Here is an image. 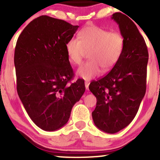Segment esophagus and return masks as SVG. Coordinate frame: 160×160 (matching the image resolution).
<instances>
[{
	"instance_id": "1",
	"label": "esophagus",
	"mask_w": 160,
	"mask_h": 160,
	"mask_svg": "<svg viewBox=\"0 0 160 160\" xmlns=\"http://www.w3.org/2000/svg\"><path fill=\"white\" fill-rule=\"evenodd\" d=\"M88 86H89V82H85V86L86 89H88Z\"/></svg>"
}]
</instances>
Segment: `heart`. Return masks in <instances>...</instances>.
<instances>
[{
    "label": "heart",
    "mask_w": 160,
    "mask_h": 160,
    "mask_svg": "<svg viewBox=\"0 0 160 160\" xmlns=\"http://www.w3.org/2000/svg\"><path fill=\"white\" fill-rule=\"evenodd\" d=\"M78 39L71 38L66 43L68 59L73 64L80 65L86 52H89V61L78 69V76L88 80L108 72L120 59L125 40L120 32H110L98 26H90L78 33Z\"/></svg>",
    "instance_id": "heart-1"
}]
</instances>
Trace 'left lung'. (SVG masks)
<instances>
[{"mask_svg": "<svg viewBox=\"0 0 160 160\" xmlns=\"http://www.w3.org/2000/svg\"><path fill=\"white\" fill-rule=\"evenodd\" d=\"M112 18L124 38V49L116 65L103 78L93 80L89 90L97 98L92 112L95 125L114 134L134 120L144 98L148 52L144 38L128 16L116 12Z\"/></svg>", "mask_w": 160, "mask_h": 160, "instance_id": "left-lung-1", "label": "left lung"}]
</instances>
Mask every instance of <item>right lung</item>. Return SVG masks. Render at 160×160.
<instances>
[{
	"mask_svg": "<svg viewBox=\"0 0 160 160\" xmlns=\"http://www.w3.org/2000/svg\"><path fill=\"white\" fill-rule=\"evenodd\" d=\"M78 27L42 15L24 28L16 43L18 96L31 120L44 131H56L66 124L86 90L81 79L68 84L74 74L66 43Z\"/></svg>",
	"mask_w": 160,
	"mask_h": 160,
	"instance_id": "right-lung-1",
	"label": "right lung"
}]
</instances>
